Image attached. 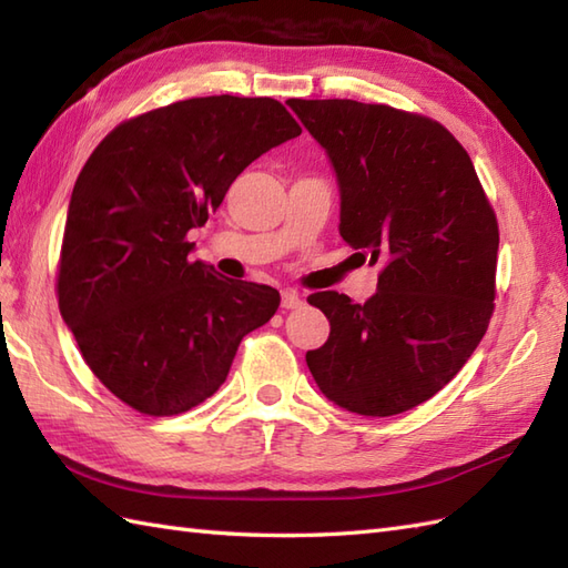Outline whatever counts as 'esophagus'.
<instances>
[{"label":"esophagus","instance_id":"34e87169","mask_svg":"<svg viewBox=\"0 0 568 568\" xmlns=\"http://www.w3.org/2000/svg\"><path fill=\"white\" fill-rule=\"evenodd\" d=\"M281 305H283V310H297V307L305 305V300H302L297 290H283Z\"/></svg>","mask_w":568,"mask_h":568}]
</instances>
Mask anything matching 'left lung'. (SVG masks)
<instances>
[{"label":"left lung","instance_id":"left-lung-1","mask_svg":"<svg viewBox=\"0 0 568 568\" xmlns=\"http://www.w3.org/2000/svg\"><path fill=\"white\" fill-rule=\"evenodd\" d=\"M326 150L341 189L344 242L379 263L377 293L355 305L314 293L332 334L307 351L334 404L394 416L440 392L494 314L498 222L467 150L433 118L351 99H290Z\"/></svg>","mask_w":568,"mask_h":568}]
</instances>
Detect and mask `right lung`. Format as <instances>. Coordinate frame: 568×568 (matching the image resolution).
Segmentation results:
<instances>
[{
    "mask_svg": "<svg viewBox=\"0 0 568 568\" xmlns=\"http://www.w3.org/2000/svg\"><path fill=\"white\" fill-rule=\"evenodd\" d=\"M302 128L268 97H203L115 125L74 183L58 305L103 387L148 416L203 404L242 338L281 305L268 285L191 261L232 181Z\"/></svg>",
    "mask_w": 568,
    "mask_h": 568,
    "instance_id": "obj_1",
    "label": "right lung"
}]
</instances>
